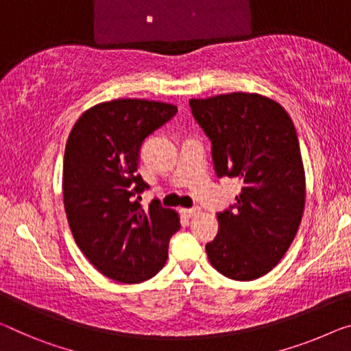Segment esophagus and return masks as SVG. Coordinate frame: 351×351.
<instances>
[{"label": "esophagus", "mask_w": 351, "mask_h": 351, "mask_svg": "<svg viewBox=\"0 0 351 351\" xmlns=\"http://www.w3.org/2000/svg\"><path fill=\"white\" fill-rule=\"evenodd\" d=\"M180 213L183 215V217H186V218H193V217H197V215H201V208H199V207L182 208Z\"/></svg>", "instance_id": "esophagus-1"}]
</instances>
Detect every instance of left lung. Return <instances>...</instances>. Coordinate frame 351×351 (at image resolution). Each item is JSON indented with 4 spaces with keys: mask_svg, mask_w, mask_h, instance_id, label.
Masks as SVG:
<instances>
[{
    "mask_svg": "<svg viewBox=\"0 0 351 351\" xmlns=\"http://www.w3.org/2000/svg\"><path fill=\"white\" fill-rule=\"evenodd\" d=\"M190 106L212 141L217 174L243 183L235 208L217 215L208 261L226 278L254 281L281 262L303 218L306 176L293 122L256 93L191 99Z\"/></svg>",
    "mask_w": 351,
    "mask_h": 351,
    "instance_id": "1",
    "label": "left lung"
}]
</instances>
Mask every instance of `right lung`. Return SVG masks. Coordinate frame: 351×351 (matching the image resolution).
Wrapping results in <instances>:
<instances>
[{
  "mask_svg": "<svg viewBox=\"0 0 351 351\" xmlns=\"http://www.w3.org/2000/svg\"><path fill=\"white\" fill-rule=\"evenodd\" d=\"M177 106L144 99H116L86 110L64 154V208L86 258L112 281L138 284L168 261L176 210L155 201L144 212L134 196L147 188L136 174L144 139L176 116Z\"/></svg>",
  "mask_w": 351,
  "mask_h": 351,
  "instance_id": "right-lung-1",
  "label": "right lung"
}]
</instances>
